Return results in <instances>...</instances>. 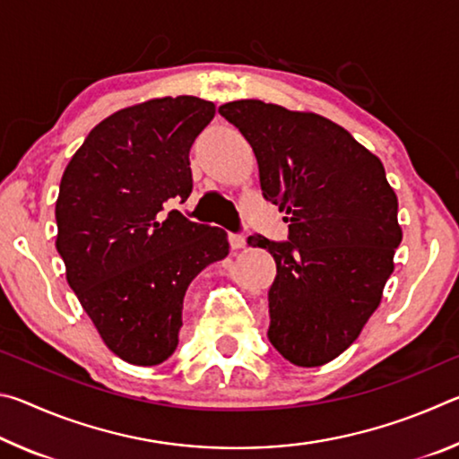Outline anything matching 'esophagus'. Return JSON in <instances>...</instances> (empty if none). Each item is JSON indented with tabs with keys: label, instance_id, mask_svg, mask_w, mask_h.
Returning a JSON list of instances; mask_svg holds the SVG:
<instances>
[{
	"label": "esophagus",
	"instance_id": "34e87169",
	"mask_svg": "<svg viewBox=\"0 0 459 459\" xmlns=\"http://www.w3.org/2000/svg\"><path fill=\"white\" fill-rule=\"evenodd\" d=\"M229 243H230V248H243L247 245V238L243 235H235V232H230L229 235Z\"/></svg>",
	"mask_w": 459,
	"mask_h": 459
}]
</instances>
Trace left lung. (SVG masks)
Wrapping results in <instances>:
<instances>
[{"instance_id": "obj_1", "label": "left lung", "mask_w": 459, "mask_h": 459, "mask_svg": "<svg viewBox=\"0 0 459 459\" xmlns=\"http://www.w3.org/2000/svg\"><path fill=\"white\" fill-rule=\"evenodd\" d=\"M219 113L251 143L265 200L285 212L290 240L251 235L273 255L269 342L295 367H322L375 314L401 245L397 194L375 153L316 113L257 99Z\"/></svg>"}]
</instances>
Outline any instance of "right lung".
Here are the masks:
<instances>
[{"mask_svg": "<svg viewBox=\"0 0 459 459\" xmlns=\"http://www.w3.org/2000/svg\"><path fill=\"white\" fill-rule=\"evenodd\" d=\"M214 113L188 95L121 108L62 174L56 248L68 285L108 351L137 367L174 354L186 290L229 255L222 229L166 212L168 200L190 196V147Z\"/></svg>", "mask_w": 459, "mask_h": 459, "instance_id": "obj_1", "label": "right lung"}]
</instances>
